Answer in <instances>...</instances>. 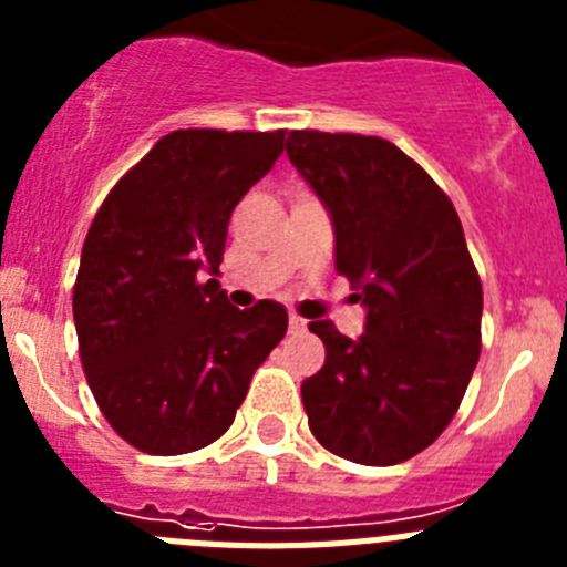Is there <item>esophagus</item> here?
<instances>
[{"instance_id": "1", "label": "esophagus", "mask_w": 567, "mask_h": 567, "mask_svg": "<svg viewBox=\"0 0 567 567\" xmlns=\"http://www.w3.org/2000/svg\"><path fill=\"white\" fill-rule=\"evenodd\" d=\"M303 329H307V320L300 315H289V332H303Z\"/></svg>"}]
</instances>
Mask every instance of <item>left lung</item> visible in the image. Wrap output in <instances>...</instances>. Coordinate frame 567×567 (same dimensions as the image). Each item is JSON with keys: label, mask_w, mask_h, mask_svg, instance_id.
<instances>
[{"label": "left lung", "mask_w": 567, "mask_h": 567, "mask_svg": "<svg viewBox=\"0 0 567 567\" xmlns=\"http://www.w3.org/2000/svg\"><path fill=\"white\" fill-rule=\"evenodd\" d=\"M287 155L332 215L334 269L365 307L358 340L309 323L327 346L300 385L309 429L352 463L412 460L452 423L483 349V284L457 209L378 135L292 130Z\"/></svg>", "instance_id": "1"}]
</instances>
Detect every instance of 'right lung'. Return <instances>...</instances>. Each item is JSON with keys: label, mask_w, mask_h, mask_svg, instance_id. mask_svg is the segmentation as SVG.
<instances>
[{"label": "right lung", "mask_w": 567, "mask_h": 567, "mask_svg": "<svg viewBox=\"0 0 567 567\" xmlns=\"http://www.w3.org/2000/svg\"><path fill=\"white\" fill-rule=\"evenodd\" d=\"M284 135L175 130L90 224L73 287L79 354L102 414L138 452L215 443L287 334L280 303L240 312L218 284L229 215L278 162Z\"/></svg>", "instance_id": "right-lung-1"}]
</instances>
